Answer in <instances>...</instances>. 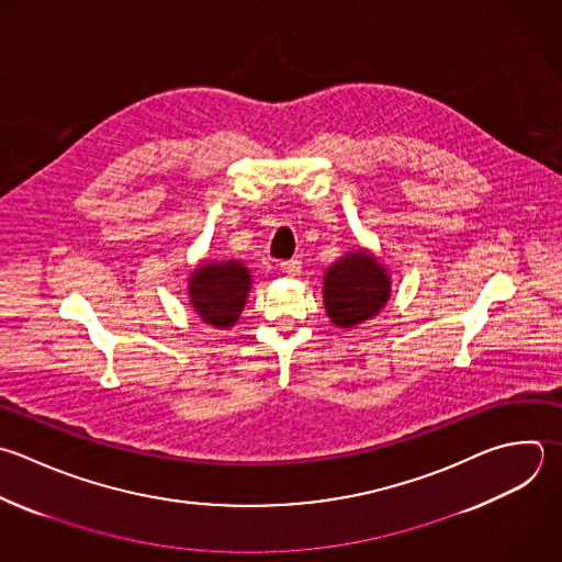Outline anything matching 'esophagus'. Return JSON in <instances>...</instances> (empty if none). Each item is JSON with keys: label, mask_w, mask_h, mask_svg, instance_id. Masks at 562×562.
<instances>
[{"label": "esophagus", "mask_w": 562, "mask_h": 562, "mask_svg": "<svg viewBox=\"0 0 562 562\" xmlns=\"http://www.w3.org/2000/svg\"><path fill=\"white\" fill-rule=\"evenodd\" d=\"M301 268H303V266H301V261H299V259L281 261V270H283L285 274H292V277H294V274H299V272H301Z\"/></svg>", "instance_id": "1"}]
</instances>
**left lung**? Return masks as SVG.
I'll return each mask as SVG.
<instances>
[{"mask_svg":"<svg viewBox=\"0 0 562 562\" xmlns=\"http://www.w3.org/2000/svg\"><path fill=\"white\" fill-rule=\"evenodd\" d=\"M389 296L391 277L369 250L347 252L327 268L323 279L325 310L338 327H356L373 318Z\"/></svg>","mask_w":562,"mask_h":562,"instance_id":"8db88e82","label":"left lung"}]
</instances>
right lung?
Here are the masks:
<instances>
[{"mask_svg":"<svg viewBox=\"0 0 562 562\" xmlns=\"http://www.w3.org/2000/svg\"><path fill=\"white\" fill-rule=\"evenodd\" d=\"M250 285V272L241 261H204L189 277V299L204 323L226 329L237 323Z\"/></svg>","mask_w":562,"mask_h":562,"instance_id":"1","label":"right lung"}]
</instances>
